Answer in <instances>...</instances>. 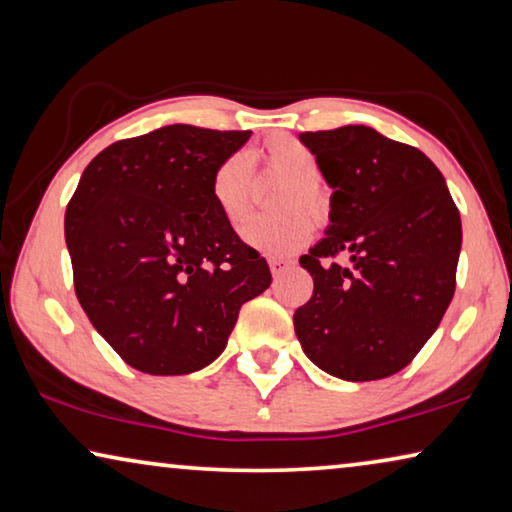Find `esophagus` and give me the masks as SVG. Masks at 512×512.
<instances>
[{
    "label": "esophagus",
    "mask_w": 512,
    "mask_h": 512,
    "mask_svg": "<svg viewBox=\"0 0 512 512\" xmlns=\"http://www.w3.org/2000/svg\"><path fill=\"white\" fill-rule=\"evenodd\" d=\"M269 266H271L273 278H280L282 273H285V271L289 269V266H292V262H285V259H271Z\"/></svg>",
    "instance_id": "1"
}]
</instances>
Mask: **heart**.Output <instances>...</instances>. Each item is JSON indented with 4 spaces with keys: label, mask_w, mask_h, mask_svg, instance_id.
Here are the masks:
<instances>
[{
    "label": "heart",
    "mask_w": 512,
    "mask_h": 512,
    "mask_svg": "<svg viewBox=\"0 0 512 512\" xmlns=\"http://www.w3.org/2000/svg\"><path fill=\"white\" fill-rule=\"evenodd\" d=\"M266 172L285 179L278 197L280 218L250 220L241 230V239L255 253L285 259L303 248L312 236V220L326 216V195L319 186V165L303 142L289 135H273L253 154ZM250 188H253V160L246 154H232L216 167L211 179V197L230 225H239L248 216ZM303 208L306 213L294 212Z\"/></svg>",
    "instance_id": "obj_1"
}]
</instances>
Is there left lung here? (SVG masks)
<instances>
[{"mask_svg":"<svg viewBox=\"0 0 512 512\" xmlns=\"http://www.w3.org/2000/svg\"><path fill=\"white\" fill-rule=\"evenodd\" d=\"M333 190L324 239L299 262L312 276L294 331L317 368L345 381L391 377L437 331L455 294L462 223L423 151L370 126L301 133ZM345 252L347 267L331 256Z\"/></svg>","mask_w":512,"mask_h":512,"instance_id":"obj_1","label":"left lung"}]
</instances>
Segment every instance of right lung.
I'll use <instances>...</instances> for the list:
<instances>
[{"mask_svg":"<svg viewBox=\"0 0 512 512\" xmlns=\"http://www.w3.org/2000/svg\"><path fill=\"white\" fill-rule=\"evenodd\" d=\"M248 137L163 126L110 144L82 172L64 218L75 294L135 370L170 377L207 368L241 305L271 285L266 259L211 197L216 167Z\"/></svg>","mask_w":512,"mask_h":512,"instance_id":"1","label":"right lung"}]
</instances>
